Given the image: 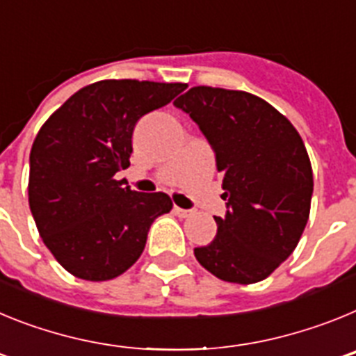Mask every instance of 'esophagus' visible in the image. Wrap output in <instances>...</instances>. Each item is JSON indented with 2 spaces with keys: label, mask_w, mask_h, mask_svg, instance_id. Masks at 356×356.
Here are the masks:
<instances>
[{
  "label": "esophagus",
  "mask_w": 356,
  "mask_h": 356,
  "mask_svg": "<svg viewBox=\"0 0 356 356\" xmlns=\"http://www.w3.org/2000/svg\"><path fill=\"white\" fill-rule=\"evenodd\" d=\"M175 213L178 217H191V216H194V210H185V209H180V207L175 205Z\"/></svg>",
  "instance_id": "34e87169"
}]
</instances>
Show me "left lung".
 I'll return each instance as SVG.
<instances>
[{
	"mask_svg": "<svg viewBox=\"0 0 356 356\" xmlns=\"http://www.w3.org/2000/svg\"><path fill=\"white\" fill-rule=\"evenodd\" d=\"M196 122L222 172L226 216L194 248L197 262L229 284H257L296 250L310 216L307 147L285 115L244 90L193 87L175 102Z\"/></svg>",
	"mask_w": 356,
	"mask_h": 356,
	"instance_id": "obj_1",
	"label": "left lung"
}]
</instances>
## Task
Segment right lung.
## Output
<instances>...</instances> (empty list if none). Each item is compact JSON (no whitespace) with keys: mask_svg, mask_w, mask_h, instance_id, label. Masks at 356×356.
<instances>
[{"mask_svg":"<svg viewBox=\"0 0 356 356\" xmlns=\"http://www.w3.org/2000/svg\"><path fill=\"white\" fill-rule=\"evenodd\" d=\"M185 83L102 80L72 94L37 134L28 201L44 244L72 276L106 282L134 266L151 222L171 212L163 193L115 180L130 165L134 128Z\"/></svg>","mask_w":356,"mask_h":356,"instance_id":"add662e5","label":"right lung"}]
</instances>
